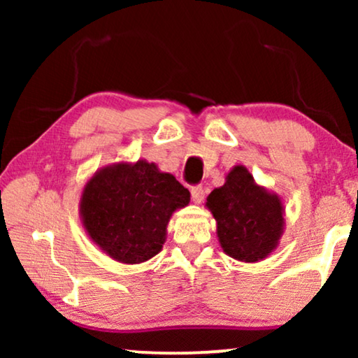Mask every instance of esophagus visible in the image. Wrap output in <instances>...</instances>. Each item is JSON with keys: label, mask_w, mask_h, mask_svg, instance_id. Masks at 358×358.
Masks as SVG:
<instances>
[{"label": "esophagus", "mask_w": 358, "mask_h": 358, "mask_svg": "<svg viewBox=\"0 0 358 358\" xmlns=\"http://www.w3.org/2000/svg\"><path fill=\"white\" fill-rule=\"evenodd\" d=\"M190 195H192L194 203H200L205 197V190L202 185H195V187L190 189Z\"/></svg>", "instance_id": "34e87169"}]
</instances>
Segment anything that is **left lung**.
<instances>
[{
	"label": "left lung",
	"mask_w": 358,
	"mask_h": 358,
	"mask_svg": "<svg viewBox=\"0 0 358 358\" xmlns=\"http://www.w3.org/2000/svg\"><path fill=\"white\" fill-rule=\"evenodd\" d=\"M205 207L217 222L223 252L236 261H264L280 244L285 229L283 200L259 185L241 164L229 171L222 187L210 192Z\"/></svg>",
	"instance_id": "1"
}]
</instances>
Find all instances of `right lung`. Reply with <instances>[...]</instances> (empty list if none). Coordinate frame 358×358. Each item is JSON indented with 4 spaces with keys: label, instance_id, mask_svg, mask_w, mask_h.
I'll return each instance as SVG.
<instances>
[{
    "label": "right lung",
    "instance_id": "1",
    "mask_svg": "<svg viewBox=\"0 0 358 358\" xmlns=\"http://www.w3.org/2000/svg\"><path fill=\"white\" fill-rule=\"evenodd\" d=\"M189 202V190L155 163L119 161L97 169L86 180L80 218L102 252L134 266L163 249L171 217Z\"/></svg>",
    "mask_w": 358,
    "mask_h": 358
}]
</instances>
